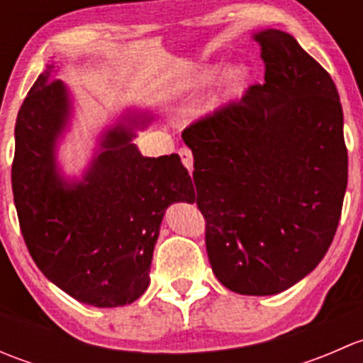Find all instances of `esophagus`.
I'll list each match as a JSON object with an SVG mask.
<instances>
[{"label": "esophagus", "mask_w": 363, "mask_h": 363, "mask_svg": "<svg viewBox=\"0 0 363 363\" xmlns=\"http://www.w3.org/2000/svg\"><path fill=\"white\" fill-rule=\"evenodd\" d=\"M179 155H181L182 164H184V167L189 170V174H191V172H193V155H191V151H189V149H181V151H179Z\"/></svg>", "instance_id": "obj_1"}]
</instances>
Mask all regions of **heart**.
I'll return each mask as SVG.
<instances>
[{"label": "heart", "instance_id": "obj_1", "mask_svg": "<svg viewBox=\"0 0 363 363\" xmlns=\"http://www.w3.org/2000/svg\"><path fill=\"white\" fill-rule=\"evenodd\" d=\"M223 69H225V63L223 61H216V63L207 65V67L200 69L195 77L196 93H202L207 87H211L212 84H216V80L219 79ZM247 80H250V69L244 67V65H233V67L226 69L225 77H223L225 93L228 96H237V94H240L246 89Z\"/></svg>", "mask_w": 363, "mask_h": 363}]
</instances>
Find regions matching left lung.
<instances>
[{
	"instance_id": "1",
	"label": "left lung",
	"mask_w": 363,
	"mask_h": 363,
	"mask_svg": "<svg viewBox=\"0 0 363 363\" xmlns=\"http://www.w3.org/2000/svg\"><path fill=\"white\" fill-rule=\"evenodd\" d=\"M265 84L186 128L208 262L240 295L288 290L313 272L337 230L347 151L337 87L281 29L252 35Z\"/></svg>"
}]
</instances>
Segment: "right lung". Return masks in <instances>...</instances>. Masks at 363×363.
<instances>
[{
    "mask_svg": "<svg viewBox=\"0 0 363 363\" xmlns=\"http://www.w3.org/2000/svg\"><path fill=\"white\" fill-rule=\"evenodd\" d=\"M50 63L29 89L16 123L13 202L29 255L43 276L79 302L119 307L149 286L164 211L195 202L179 155L147 158L133 140L152 113L126 108L98 137L80 177H67L57 149L73 98Z\"/></svg>",
    "mask_w": 363,
    "mask_h": 363,
    "instance_id": "obj_1",
    "label": "right lung"
}]
</instances>
